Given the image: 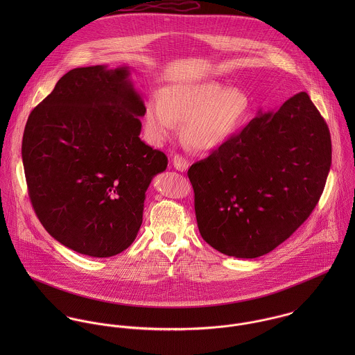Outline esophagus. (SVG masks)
<instances>
[{"label":"esophagus","instance_id":"esophagus-1","mask_svg":"<svg viewBox=\"0 0 355 355\" xmlns=\"http://www.w3.org/2000/svg\"><path fill=\"white\" fill-rule=\"evenodd\" d=\"M172 164H173V166H175L178 171H180V172H184V171L189 169V162H187V159L183 158V157L179 155V154H175V155H173Z\"/></svg>","mask_w":355,"mask_h":355}]
</instances>
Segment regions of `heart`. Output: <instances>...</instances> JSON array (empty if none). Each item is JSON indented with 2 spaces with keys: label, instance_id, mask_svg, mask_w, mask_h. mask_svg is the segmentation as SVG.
Instances as JSON below:
<instances>
[{
  "label": "heart",
  "instance_id": "1",
  "mask_svg": "<svg viewBox=\"0 0 355 355\" xmlns=\"http://www.w3.org/2000/svg\"><path fill=\"white\" fill-rule=\"evenodd\" d=\"M249 110L248 94L218 82L175 85L165 89L159 101L150 102L145 112V128L161 142L184 123V142L196 150L207 152L221 146L238 128Z\"/></svg>",
  "mask_w": 355,
  "mask_h": 355
}]
</instances>
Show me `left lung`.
Wrapping results in <instances>:
<instances>
[{"mask_svg":"<svg viewBox=\"0 0 355 355\" xmlns=\"http://www.w3.org/2000/svg\"><path fill=\"white\" fill-rule=\"evenodd\" d=\"M331 159L329 128L304 92L258 112L187 172L203 241L236 258L272 252L318 203Z\"/></svg>","mask_w":355,"mask_h":355,"instance_id":"1","label":"left lung"}]
</instances>
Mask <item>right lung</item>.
<instances>
[{
    "label": "right lung",
    "mask_w": 355,
    "mask_h": 355,
    "mask_svg": "<svg viewBox=\"0 0 355 355\" xmlns=\"http://www.w3.org/2000/svg\"><path fill=\"white\" fill-rule=\"evenodd\" d=\"M127 67L67 72L28 116L21 158L33 207L76 253L112 257L135 241L145 193L166 155L139 138L146 112Z\"/></svg>",
    "instance_id": "right-lung-1"
}]
</instances>
